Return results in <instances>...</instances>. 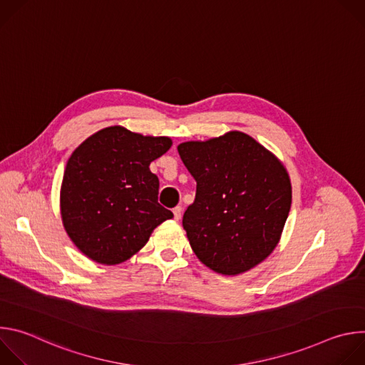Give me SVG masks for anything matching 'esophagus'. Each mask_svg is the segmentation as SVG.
Returning a JSON list of instances; mask_svg holds the SVG:
<instances>
[{
    "instance_id": "1",
    "label": "esophagus",
    "mask_w": 365,
    "mask_h": 365,
    "mask_svg": "<svg viewBox=\"0 0 365 365\" xmlns=\"http://www.w3.org/2000/svg\"><path fill=\"white\" fill-rule=\"evenodd\" d=\"M182 206H176V207H173V215H175V220L178 221V220H180V217H182Z\"/></svg>"
}]
</instances>
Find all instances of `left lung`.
<instances>
[{
    "mask_svg": "<svg viewBox=\"0 0 365 365\" xmlns=\"http://www.w3.org/2000/svg\"><path fill=\"white\" fill-rule=\"evenodd\" d=\"M196 180V196L183 215L190 247L211 270L235 276L273 252L292 205L282 162L241 131L178 145Z\"/></svg>",
    "mask_w": 365,
    "mask_h": 365,
    "instance_id": "left-lung-1",
    "label": "left lung"
}]
</instances>
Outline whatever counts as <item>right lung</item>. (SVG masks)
Instances as JSON below:
<instances>
[{
  "label": "right lung",
  "instance_id": "obj_1",
  "mask_svg": "<svg viewBox=\"0 0 365 365\" xmlns=\"http://www.w3.org/2000/svg\"><path fill=\"white\" fill-rule=\"evenodd\" d=\"M172 147L114 125L88 137L69 158L61 187L63 227L73 244L101 264H120L172 220L159 203V178L150 163Z\"/></svg>",
  "mask_w": 365,
  "mask_h": 365
}]
</instances>
